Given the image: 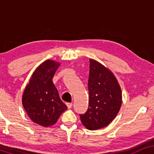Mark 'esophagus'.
Instances as JSON below:
<instances>
[{
	"label": "esophagus",
	"instance_id": "1",
	"mask_svg": "<svg viewBox=\"0 0 154 154\" xmlns=\"http://www.w3.org/2000/svg\"><path fill=\"white\" fill-rule=\"evenodd\" d=\"M72 103H66V106L68 107V109H71L72 107Z\"/></svg>",
	"mask_w": 154,
	"mask_h": 154
}]
</instances>
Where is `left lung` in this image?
Wrapping results in <instances>:
<instances>
[{"label": "left lung", "mask_w": 154, "mask_h": 154, "mask_svg": "<svg viewBox=\"0 0 154 154\" xmlns=\"http://www.w3.org/2000/svg\"><path fill=\"white\" fill-rule=\"evenodd\" d=\"M88 91L89 106L85 114L80 115L81 123L90 130L106 127L119 112L122 92L114 74L92 59H90Z\"/></svg>", "instance_id": "left-lung-1"}]
</instances>
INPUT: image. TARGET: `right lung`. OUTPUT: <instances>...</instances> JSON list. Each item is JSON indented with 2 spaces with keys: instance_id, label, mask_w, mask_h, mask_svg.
<instances>
[{
  "instance_id": "add662e5",
  "label": "right lung",
  "mask_w": 154,
  "mask_h": 154,
  "mask_svg": "<svg viewBox=\"0 0 154 154\" xmlns=\"http://www.w3.org/2000/svg\"><path fill=\"white\" fill-rule=\"evenodd\" d=\"M60 63L48 60L35 69L22 94V105L35 123L50 127L57 121L67 106L61 100L52 82Z\"/></svg>"
}]
</instances>
